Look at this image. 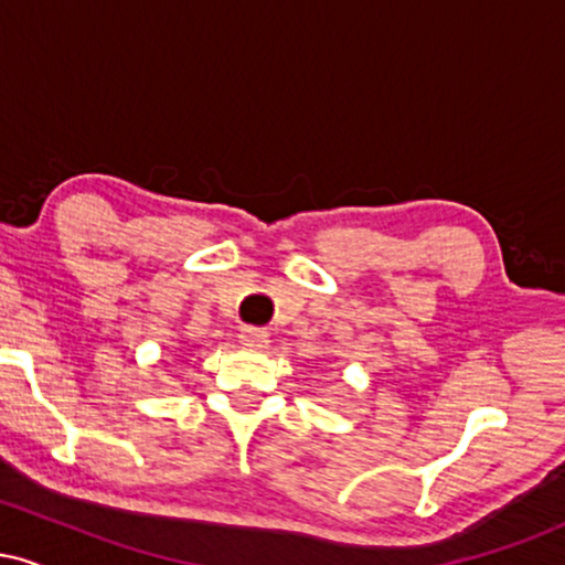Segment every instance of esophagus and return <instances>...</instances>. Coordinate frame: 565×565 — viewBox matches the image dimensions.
<instances>
[{"mask_svg":"<svg viewBox=\"0 0 565 565\" xmlns=\"http://www.w3.org/2000/svg\"><path fill=\"white\" fill-rule=\"evenodd\" d=\"M238 340H242V345L246 348H255V350H263L268 348V332L265 329H257V327H244L242 334H238Z\"/></svg>","mask_w":565,"mask_h":565,"instance_id":"esophagus-1","label":"esophagus"}]
</instances>
